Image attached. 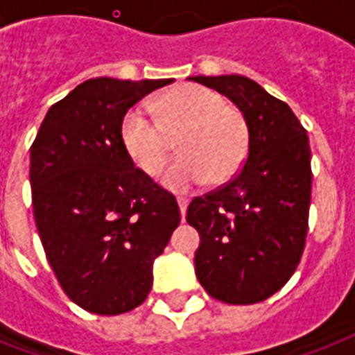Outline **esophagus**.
Returning a JSON list of instances; mask_svg holds the SVG:
<instances>
[{
    "instance_id": "obj_1",
    "label": "esophagus",
    "mask_w": 355,
    "mask_h": 355,
    "mask_svg": "<svg viewBox=\"0 0 355 355\" xmlns=\"http://www.w3.org/2000/svg\"><path fill=\"white\" fill-rule=\"evenodd\" d=\"M178 208H180V216H182V221H184V217H186V208H188V199L178 197Z\"/></svg>"
}]
</instances>
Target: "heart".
<instances>
[{
    "mask_svg": "<svg viewBox=\"0 0 355 355\" xmlns=\"http://www.w3.org/2000/svg\"><path fill=\"white\" fill-rule=\"evenodd\" d=\"M156 121L141 107L130 108L119 127L127 156L145 175L160 171L177 139L178 158L162 175L173 191L206 182H227L248 155V123L221 94L200 85H178L155 101Z\"/></svg>",
    "mask_w": 355,
    "mask_h": 355,
    "instance_id": "b5f03b06",
    "label": "heart"
}]
</instances>
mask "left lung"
<instances>
[{
	"label": "left lung",
	"mask_w": 355,
	"mask_h": 355,
	"mask_svg": "<svg viewBox=\"0 0 355 355\" xmlns=\"http://www.w3.org/2000/svg\"><path fill=\"white\" fill-rule=\"evenodd\" d=\"M227 96L248 123L247 160L234 180L197 197L186 221L199 232L195 272L210 297L261 302L297 269L308 234L311 150L286 103L243 75L188 77Z\"/></svg>",
	"instance_id": "left-lung-1"
}]
</instances>
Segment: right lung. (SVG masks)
I'll use <instances>...</instances> for the list:
<instances>
[{
    "instance_id": "add662e5",
    "label": "right lung",
    "mask_w": 355,
    "mask_h": 355,
    "mask_svg": "<svg viewBox=\"0 0 355 355\" xmlns=\"http://www.w3.org/2000/svg\"><path fill=\"white\" fill-rule=\"evenodd\" d=\"M173 83L85 80L47 110L31 145L33 210L47 261L86 311L138 308L153 263L180 223L175 197L134 167L123 149L125 114Z\"/></svg>"
}]
</instances>
